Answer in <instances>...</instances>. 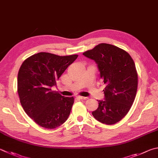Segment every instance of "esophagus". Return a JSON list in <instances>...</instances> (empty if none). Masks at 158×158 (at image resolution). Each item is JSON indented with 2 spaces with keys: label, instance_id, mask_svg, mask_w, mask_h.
<instances>
[{
  "label": "esophagus",
  "instance_id": "1",
  "mask_svg": "<svg viewBox=\"0 0 158 158\" xmlns=\"http://www.w3.org/2000/svg\"><path fill=\"white\" fill-rule=\"evenodd\" d=\"M77 98L79 99H81V100L88 99V97H81V96H78V97H77Z\"/></svg>",
  "mask_w": 158,
  "mask_h": 158
}]
</instances>
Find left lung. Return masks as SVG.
Wrapping results in <instances>:
<instances>
[{
	"label": "left lung",
	"mask_w": 158,
	"mask_h": 158,
	"mask_svg": "<svg viewBox=\"0 0 158 158\" xmlns=\"http://www.w3.org/2000/svg\"><path fill=\"white\" fill-rule=\"evenodd\" d=\"M83 54L97 64L106 85L104 100H97L98 108L92 114L103 124H116L128 113L135 98L138 79L133 60L125 50L107 44Z\"/></svg>",
	"instance_id": "left-lung-1"
}]
</instances>
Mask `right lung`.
<instances>
[{"mask_svg":"<svg viewBox=\"0 0 158 158\" xmlns=\"http://www.w3.org/2000/svg\"><path fill=\"white\" fill-rule=\"evenodd\" d=\"M78 55L58 56L39 52L25 59L20 68L17 84L20 102L37 124L53 129L66 121L74 97L62 96L51 88Z\"/></svg>","mask_w":158,"mask_h":158,"instance_id":"1","label":"right lung"}]
</instances>
